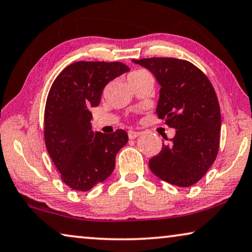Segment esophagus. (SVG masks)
<instances>
[{
	"label": "esophagus",
	"instance_id": "1",
	"mask_svg": "<svg viewBox=\"0 0 252 252\" xmlns=\"http://www.w3.org/2000/svg\"><path fill=\"white\" fill-rule=\"evenodd\" d=\"M142 133L141 132H136V130H129L128 132V137L130 138V140H134V138H136L140 136Z\"/></svg>",
	"mask_w": 252,
	"mask_h": 252
}]
</instances>
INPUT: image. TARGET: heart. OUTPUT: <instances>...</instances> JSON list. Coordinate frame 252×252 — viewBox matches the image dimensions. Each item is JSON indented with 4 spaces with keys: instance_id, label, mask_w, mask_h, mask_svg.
<instances>
[{
    "instance_id": "obj_1",
    "label": "heart",
    "mask_w": 252,
    "mask_h": 252,
    "mask_svg": "<svg viewBox=\"0 0 252 252\" xmlns=\"http://www.w3.org/2000/svg\"><path fill=\"white\" fill-rule=\"evenodd\" d=\"M143 72H145V71H143V70H136V71H133L132 74H130L129 76H135V75H140V74H143ZM128 76V77H129Z\"/></svg>"
}]
</instances>
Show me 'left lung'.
<instances>
[{"label":"left lung","mask_w":252,"mask_h":252,"mask_svg":"<svg viewBox=\"0 0 252 252\" xmlns=\"http://www.w3.org/2000/svg\"><path fill=\"white\" fill-rule=\"evenodd\" d=\"M152 72L160 85L157 114L176 129L149 167L160 180L188 188L201 180L220 148V109L207 76L187 60L150 58L132 60Z\"/></svg>","instance_id":"1"}]
</instances>
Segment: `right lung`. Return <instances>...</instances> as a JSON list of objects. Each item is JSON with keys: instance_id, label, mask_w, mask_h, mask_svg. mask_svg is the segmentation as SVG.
<instances>
[{"instance_id": "obj_1", "label": "right lung", "mask_w": 252, "mask_h": 252, "mask_svg": "<svg viewBox=\"0 0 252 252\" xmlns=\"http://www.w3.org/2000/svg\"><path fill=\"white\" fill-rule=\"evenodd\" d=\"M129 71L122 63L78 61L60 72L47 95L44 137L47 152L69 188L89 191L112 174L116 155L128 141L124 129L94 133L91 108L100 104L109 82Z\"/></svg>"}]
</instances>
